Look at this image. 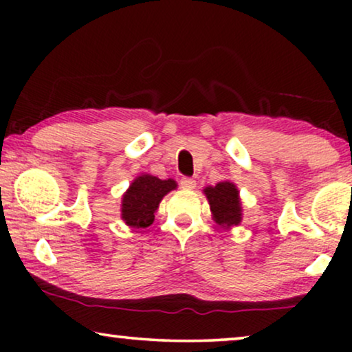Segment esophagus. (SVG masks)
<instances>
[{
    "mask_svg": "<svg viewBox=\"0 0 352 352\" xmlns=\"http://www.w3.org/2000/svg\"><path fill=\"white\" fill-rule=\"evenodd\" d=\"M181 187H184V189H195L197 182L195 179H192V177H182V179L179 181Z\"/></svg>",
    "mask_w": 352,
    "mask_h": 352,
    "instance_id": "esophagus-1",
    "label": "esophagus"
}]
</instances>
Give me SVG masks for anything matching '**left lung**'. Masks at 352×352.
<instances>
[{
    "label": "left lung",
    "instance_id": "obj_1",
    "mask_svg": "<svg viewBox=\"0 0 352 352\" xmlns=\"http://www.w3.org/2000/svg\"><path fill=\"white\" fill-rule=\"evenodd\" d=\"M206 199L210 201L216 223L223 226H235L242 219V206L239 200V190L232 182H219L214 187H206Z\"/></svg>",
    "mask_w": 352,
    "mask_h": 352
}]
</instances>
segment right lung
<instances>
[{
	"mask_svg": "<svg viewBox=\"0 0 352 352\" xmlns=\"http://www.w3.org/2000/svg\"><path fill=\"white\" fill-rule=\"evenodd\" d=\"M173 189H176V182L173 179L163 181L151 175L139 176L123 195L122 218L124 223L136 229L148 228L153 223V213L163 195Z\"/></svg>",
	"mask_w": 352,
	"mask_h": 352,
	"instance_id": "add662e5",
	"label": "right lung"
}]
</instances>
